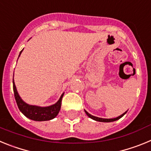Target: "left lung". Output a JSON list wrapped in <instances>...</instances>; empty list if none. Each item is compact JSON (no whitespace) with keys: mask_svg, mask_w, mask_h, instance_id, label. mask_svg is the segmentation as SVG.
Segmentation results:
<instances>
[{"mask_svg":"<svg viewBox=\"0 0 151 151\" xmlns=\"http://www.w3.org/2000/svg\"><path fill=\"white\" fill-rule=\"evenodd\" d=\"M85 113H86V114H87L89 117H90V118L93 119L94 120L98 121V122H114V121H116V120H118V119H119L120 118H122V117L125 115V113H126V112H125V113H124L123 114H122L121 116H119L116 117V118H114V119H103V118H99V117H96V116H94L91 115L90 113H88L86 110H85Z\"/></svg>","mask_w":151,"mask_h":151,"instance_id":"1","label":"left lung"}]
</instances>
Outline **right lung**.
<instances>
[{
  "label": "right lung",
  "instance_id": "1",
  "mask_svg": "<svg viewBox=\"0 0 151 151\" xmlns=\"http://www.w3.org/2000/svg\"><path fill=\"white\" fill-rule=\"evenodd\" d=\"M22 50H21L19 53V55L21 54ZM13 92H14V97H15L16 101H17V106L19 109L26 116L27 118L32 119L35 121H47L50 120L52 119L55 118L59 113L61 107V102H62V98L63 94L61 95L59 101L56 103L55 104L52 105L47 107H40L37 106H32L29 105L24 102L20 98L19 95L18 94L17 88H16L15 83L13 80Z\"/></svg>",
  "mask_w": 151,
  "mask_h": 151
}]
</instances>
